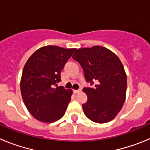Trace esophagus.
I'll return each instance as SVG.
<instances>
[{
    "instance_id": "obj_1",
    "label": "esophagus",
    "mask_w": 150,
    "mask_h": 150,
    "mask_svg": "<svg viewBox=\"0 0 150 150\" xmlns=\"http://www.w3.org/2000/svg\"><path fill=\"white\" fill-rule=\"evenodd\" d=\"M80 91H81V90H80V89H79V90H74V94H78V93H79V92H80Z\"/></svg>"
}]
</instances>
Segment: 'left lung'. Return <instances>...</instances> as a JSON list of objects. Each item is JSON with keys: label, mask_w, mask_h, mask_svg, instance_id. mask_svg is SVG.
<instances>
[{"label": "left lung", "mask_w": 150, "mask_h": 150, "mask_svg": "<svg viewBox=\"0 0 150 150\" xmlns=\"http://www.w3.org/2000/svg\"><path fill=\"white\" fill-rule=\"evenodd\" d=\"M80 64L87 82L88 100L83 104L85 115L97 123H106L117 116L125 100L127 76L122 63L112 51L101 46L78 49L72 56Z\"/></svg>", "instance_id": "left-lung-1"}]
</instances>
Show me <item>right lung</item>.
<instances>
[{
    "label": "right lung",
    "instance_id": "obj_1",
    "mask_svg": "<svg viewBox=\"0 0 150 150\" xmlns=\"http://www.w3.org/2000/svg\"><path fill=\"white\" fill-rule=\"evenodd\" d=\"M76 49L45 46L36 50L24 66L20 89L24 104L34 118L51 123L65 113L72 90L58 86L61 71Z\"/></svg>",
    "mask_w": 150,
    "mask_h": 150
}]
</instances>
